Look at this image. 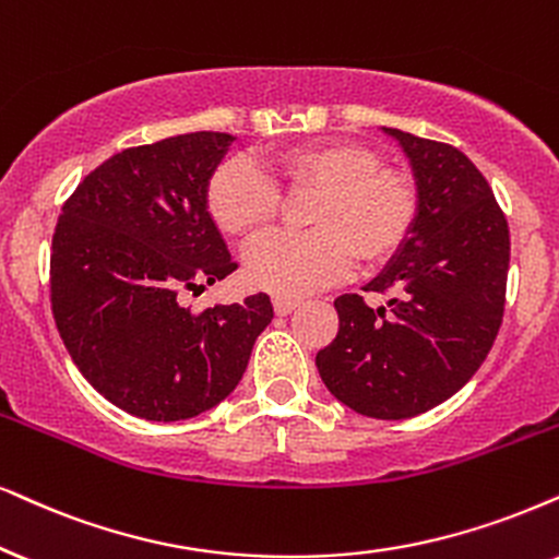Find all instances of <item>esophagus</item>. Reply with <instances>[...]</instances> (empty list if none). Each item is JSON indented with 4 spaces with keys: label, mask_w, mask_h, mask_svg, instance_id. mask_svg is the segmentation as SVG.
Masks as SVG:
<instances>
[{
    "label": "esophagus",
    "mask_w": 559,
    "mask_h": 559,
    "mask_svg": "<svg viewBox=\"0 0 559 559\" xmlns=\"http://www.w3.org/2000/svg\"><path fill=\"white\" fill-rule=\"evenodd\" d=\"M296 307H299V301H296V299H288V296H273V309H275V314H278V317L292 314Z\"/></svg>",
    "instance_id": "1"
}]
</instances>
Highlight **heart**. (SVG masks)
I'll list each match as a JSON object with an SVG mask.
<instances>
[{
	"label": "heart",
	"mask_w": 559,
	"mask_h": 559,
	"mask_svg": "<svg viewBox=\"0 0 559 559\" xmlns=\"http://www.w3.org/2000/svg\"><path fill=\"white\" fill-rule=\"evenodd\" d=\"M278 186L314 190L309 231H273L245 250V275L255 288L304 296L341 281L350 260L386 263L405 242L418 214L415 188L377 154L348 141H320L275 152L267 175L245 157L216 167L206 188L209 216L224 235L250 237L275 216Z\"/></svg>",
	"instance_id": "b5f03b06"
}]
</instances>
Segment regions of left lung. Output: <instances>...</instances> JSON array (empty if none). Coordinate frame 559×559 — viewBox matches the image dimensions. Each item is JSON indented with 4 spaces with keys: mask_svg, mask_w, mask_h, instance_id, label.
<instances>
[{
    "mask_svg": "<svg viewBox=\"0 0 559 559\" xmlns=\"http://www.w3.org/2000/svg\"><path fill=\"white\" fill-rule=\"evenodd\" d=\"M413 169L418 214L366 284L386 307L335 299L341 328L317 353L324 386L366 418L405 420L441 405L479 369L506 304L511 239L483 173L454 146L384 129Z\"/></svg>",
    "mask_w": 559,
    "mask_h": 559,
    "instance_id": "obj_1",
    "label": "left lung"
}]
</instances>
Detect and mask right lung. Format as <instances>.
<instances>
[{"label": "right lung", "instance_id": "1", "mask_svg": "<svg viewBox=\"0 0 559 559\" xmlns=\"http://www.w3.org/2000/svg\"><path fill=\"white\" fill-rule=\"evenodd\" d=\"M237 136L182 133L126 150L80 182L53 231L51 307L82 377L154 423L188 420L235 392L273 320L265 294L190 314L180 292L237 263L206 188Z\"/></svg>", "mask_w": 559, "mask_h": 559}]
</instances>
